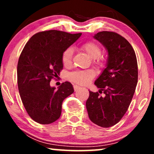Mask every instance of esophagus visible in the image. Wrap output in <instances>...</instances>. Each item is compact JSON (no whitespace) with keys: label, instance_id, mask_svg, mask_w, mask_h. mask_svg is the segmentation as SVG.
<instances>
[{"label":"esophagus","instance_id":"1","mask_svg":"<svg viewBox=\"0 0 154 154\" xmlns=\"http://www.w3.org/2000/svg\"><path fill=\"white\" fill-rule=\"evenodd\" d=\"M73 88H74V90H75V91H77V90H79L81 88H80L79 86L76 85H73Z\"/></svg>","mask_w":154,"mask_h":154}]
</instances>
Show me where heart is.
I'll list each match as a JSON object with an SVG mask.
<instances>
[{"label": "heart", "instance_id": "1", "mask_svg": "<svg viewBox=\"0 0 154 154\" xmlns=\"http://www.w3.org/2000/svg\"><path fill=\"white\" fill-rule=\"evenodd\" d=\"M82 49L89 55L92 59H97L100 56L102 53V49L97 43L94 42H87L81 46ZM73 48H68L63 52L62 60L64 65L71 64L73 57ZM94 77L93 71H77L69 74V79L74 83L85 85L90 81Z\"/></svg>", "mask_w": 154, "mask_h": 154}]
</instances>
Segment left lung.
<instances>
[{
    "instance_id": "8db88e82",
    "label": "left lung",
    "mask_w": 154,
    "mask_h": 154,
    "mask_svg": "<svg viewBox=\"0 0 154 154\" xmlns=\"http://www.w3.org/2000/svg\"><path fill=\"white\" fill-rule=\"evenodd\" d=\"M93 38L107 50L108 58L94 82L99 92L89 91L86 109L92 123L109 128L121 121L130 106L137 84V62L132 45L121 35L101 31ZM102 91L104 97L99 95Z\"/></svg>"
}]
</instances>
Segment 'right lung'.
<instances>
[{
  "label": "right lung",
  "instance_id": "1",
  "mask_svg": "<svg viewBox=\"0 0 154 154\" xmlns=\"http://www.w3.org/2000/svg\"><path fill=\"white\" fill-rule=\"evenodd\" d=\"M81 34L41 31L24 46L17 64L18 89L25 109L37 123L45 125L56 121L61 116L63 101L74 92L69 82L63 83L57 90L50 82L63 69V52Z\"/></svg>",
  "mask_w": 154,
  "mask_h": 154
}]
</instances>
